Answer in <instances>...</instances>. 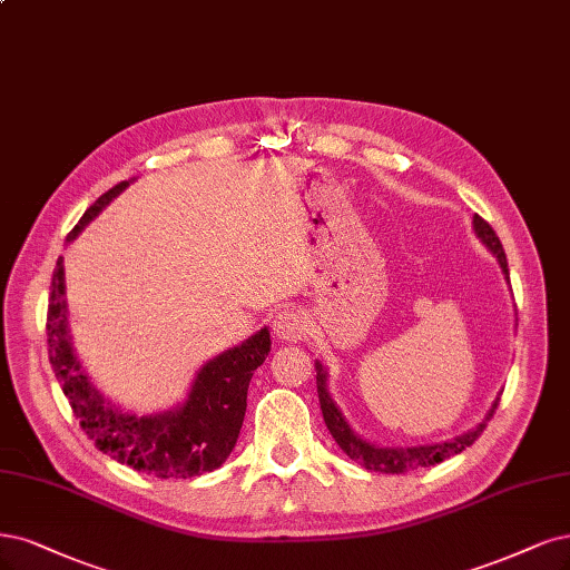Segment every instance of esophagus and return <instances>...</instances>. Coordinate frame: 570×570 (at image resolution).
I'll list each match as a JSON object with an SVG mask.
<instances>
[{"label": "esophagus", "instance_id": "esophagus-1", "mask_svg": "<svg viewBox=\"0 0 570 570\" xmlns=\"http://www.w3.org/2000/svg\"><path fill=\"white\" fill-rule=\"evenodd\" d=\"M273 335L285 342H297L306 335V318L297 308H283L273 318Z\"/></svg>", "mask_w": 570, "mask_h": 570}]
</instances>
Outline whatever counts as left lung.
Returning a JSON list of instances; mask_svg holds the SVG:
<instances>
[{
	"label": "left lung",
	"mask_w": 570,
	"mask_h": 570,
	"mask_svg": "<svg viewBox=\"0 0 570 570\" xmlns=\"http://www.w3.org/2000/svg\"><path fill=\"white\" fill-rule=\"evenodd\" d=\"M474 233L476 238L493 252V257L498 259L500 268H502V276L509 283V268H507V257H504V249L502 243L495 235V230L490 228L488 222H483L479 214H474ZM316 384H318V399H321V410H323V420L330 429L332 439L337 441V445L344 450V453L353 460L363 464L370 472H382V474H403V472H415L420 466H431V464H439L445 458H453L462 450H466L472 445L488 424V420L493 417V412L500 403V399L493 401L490 410L485 412V417L474 426L469 429L466 434H460L450 441L443 443H426V445H380V443H372L367 439H361L356 431L351 429V424L346 422V417L342 415L340 405L335 403V399L330 396V389H327V370L323 367L321 361H316Z\"/></svg>",
	"instance_id": "left-lung-1"
}]
</instances>
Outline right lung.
I'll return each mask as SVG.
<instances>
[{"instance_id":"right-lung-1","label":"right lung","mask_w":570,"mask_h":570,"mask_svg":"<svg viewBox=\"0 0 570 570\" xmlns=\"http://www.w3.org/2000/svg\"><path fill=\"white\" fill-rule=\"evenodd\" d=\"M131 181L104 193L70 230L66 243H72ZM47 337L49 363L85 434L101 453L158 479L203 476L226 462L240 436L249 380L271 351L268 327H262L243 344L209 358L179 405L148 415L125 410L94 386L72 348L63 257H58L51 278Z\"/></svg>"}]
</instances>
